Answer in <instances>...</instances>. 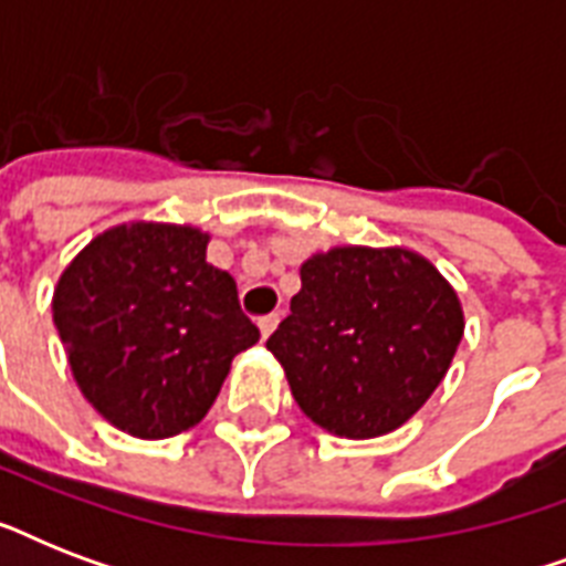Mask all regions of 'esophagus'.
Here are the masks:
<instances>
[{
	"label": "esophagus",
	"mask_w": 566,
	"mask_h": 566,
	"mask_svg": "<svg viewBox=\"0 0 566 566\" xmlns=\"http://www.w3.org/2000/svg\"><path fill=\"white\" fill-rule=\"evenodd\" d=\"M275 326H279V314H266V317L258 319V328H261V335H264V337L273 335Z\"/></svg>",
	"instance_id": "34e87169"
}]
</instances>
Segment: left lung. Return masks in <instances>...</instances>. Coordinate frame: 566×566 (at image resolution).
Listing matches in <instances>:
<instances>
[{"mask_svg": "<svg viewBox=\"0 0 566 566\" xmlns=\"http://www.w3.org/2000/svg\"><path fill=\"white\" fill-rule=\"evenodd\" d=\"M302 291L266 349L293 399L337 438L399 429L443 381L464 311L452 284L408 249L337 247L308 258Z\"/></svg>", "mask_w": 566, "mask_h": 566, "instance_id": "left-lung-1", "label": "left lung"}]
</instances>
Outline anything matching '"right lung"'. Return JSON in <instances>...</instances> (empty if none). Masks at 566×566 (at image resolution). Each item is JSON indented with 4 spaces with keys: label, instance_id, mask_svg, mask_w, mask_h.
Returning a JSON list of instances; mask_svg holds the SVG:
<instances>
[{
    "label": "right lung",
    "instance_id": "1",
    "mask_svg": "<svg viewBox=\"0 0 566 566\" xmlns=\"http://www.w3.org/2000/svg\"><path fill=\"white\" fill-rule=\"evenodd\" d=\"M205 249L193 226L128 222L93 238L57 279L52 317L75 385L132 438L193 429L231 358L261 337Z\"/></svg>",
    "mask_w": 566,
    "mask_h": 566
}]
</instances>
